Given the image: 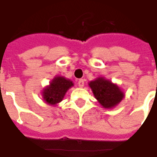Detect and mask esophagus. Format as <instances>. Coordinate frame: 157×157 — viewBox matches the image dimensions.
<instances>
[{
    "instance_id": "obj_1",
    "label": "esophagus",
    "mask_w": 157,
    "mask_h": 157,
    "mask_svg": "<svg viewBox=\"0 0 157 157\" xmlns=\"http://www.w3.org/2000/svg\"><path fill=\"white\" fill-rule=\"evenodd\" d=\"M78 87H82L84 86V80L83 79H79L78 81Z\"/></svg>"
}]
</instances>
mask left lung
<instances>
[{
	"label": "left lung",
	"mask_w": 157,
	"mask_h": 157,
	"mask_svg": "<svg viewBox=\"0 0 157 157\" xmlns=\"http://www.w3.org/2000/svg\"><path fill=\"white\" fill-rule=\"evenodd\" d=\"M94 97L104 108L115 107L122 101L124 93L117 84L105 78L100 77L88 83Z\"/></svg>",
	"instance_id": "8db88e82"
}]
</instances>
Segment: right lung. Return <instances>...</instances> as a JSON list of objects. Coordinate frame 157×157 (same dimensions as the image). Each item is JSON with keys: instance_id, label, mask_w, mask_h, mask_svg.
Wrapping results in <instances>:
<instances>
[{"instance_id": "add662e5", "label": "right lung", "mask_w": 157, "mask_h": 157, "mask_svg": "<svg viewBox=\"0 0 157 157\" xmlns=\"http://www.w3.org/2000/svg\"><path fill=\"white\" fill-rule=\"evenodd\" d=\"M74 86L71 80L65 77L56 76L42 91V98L46 103L54 105L60 102L65 97V93L70 87Z\"/></svg>"}]
</instances>
